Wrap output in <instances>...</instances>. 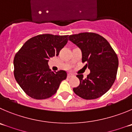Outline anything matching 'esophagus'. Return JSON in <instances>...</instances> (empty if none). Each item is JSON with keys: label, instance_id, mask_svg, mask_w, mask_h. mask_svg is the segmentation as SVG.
Listing matches in <instances>:
<instances>
[{"label": "esophagus", "instance_id": "34e87169", "mask_svg": "<svg viewBox=\"0 0 132 132\" xmlns=\"http://www.w3.org/2000/svg\"><path fill=\"white\" fill-rule=\"evenodd\" d=\"M73 75L72 74V73H68V78H70V77H73Z\"/></svg>", "mask_w": 132, "mask_h": 132}]
</instances>
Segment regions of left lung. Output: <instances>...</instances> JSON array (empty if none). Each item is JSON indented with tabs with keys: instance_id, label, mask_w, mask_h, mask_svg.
Listing matches in <instances>:
<instances>
[{
	"instance_id": "8db88e82",
	"label": "left lung",
	"mask_w": 132,
	"mask_h": 132,
	"mask_svg": "<svg viewBox=\"0 0 132 132\" xmlns=\"http://www.w3.org/2000/svg\"><path fill=\"white\" fill-rule=\"evenodd\" d=\"M69 40L81 49L82 62L90 72L86 78L78 74L79 85L75 94L85 100L96 99L106 93L116 79L119 59L109 43L102 36L82 32L69 36Z\"/></svg>"
}]
</instances>
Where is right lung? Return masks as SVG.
<instances>
[{"instance_id":"1","label":"right lung","mask_w":132,"mask_h":132,"mask_svg":"<svg viewBox=\"0 0 132 132\" xmlns=\"http://www.w3.org/2000/svg\"><path fill=\"white\" fill-rule=\"evenodd\" d=\"M68 35L40 34L27 40L13 60L14 77L28 96L36 100L50 98L55 94L67 73L51 72L49 59L58 56L68 42Z\"/></svg>"}]
</instances>
